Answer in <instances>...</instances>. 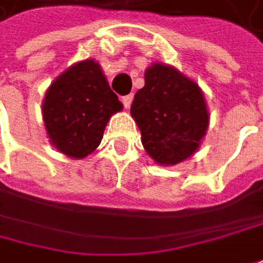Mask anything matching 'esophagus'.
<instances>
[{
    "label": "esophagus",
    "mask_w": 263,
    "mask_h": 263,
    "mask_svg": "<svg viewBox=\"0 0 263 263\" xmlns=\"http://www.w3.org/2000/svg\"><path fill=\"white\" fill-rule=\"evenodd\" d=\"M132 100H133V95H127L123 98V103H124V108L125 109H128L130 108V105H132Z\"/></svg>",
    "instance_id": "esophagus-1"
}]
</instances>
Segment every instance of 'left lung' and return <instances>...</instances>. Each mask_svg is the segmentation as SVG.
Here are the masks:
<instances>
[{"mask_svg": "<svg viewBox=\"0 0 263 263\" xmlns=\"http://www.w3.org/2000/svg\"><path fill=\"white\" fill-rule=\"evenodd\" d=\"M130 114L142 145L160 165H176L198 151L210 114L200 86L175 66L155 62L145 71V86L135 95Z\"/></svg>", "mask_w": 263, "mask_h": 263, "instance_id": "left-lung-1", "label": "left lung"}]
</instances>
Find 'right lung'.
<instances>
[{"mask_svg": "<svg viewBox=\"0 0 263 263\" xmlns=\"http://www.w3.org/2000/svg\"><path fill=\"white\" fill-rule=\"evenodd\" d=\"M43 120L50 143L63 155L83 160L100 145L105 127L123 103L111 90L99 62L71 65L47 88Z\"/></svg>", "mask_w": 263, "mask_h": 263, "instance_id": "1", "label": "right lung"}]
</instances>
